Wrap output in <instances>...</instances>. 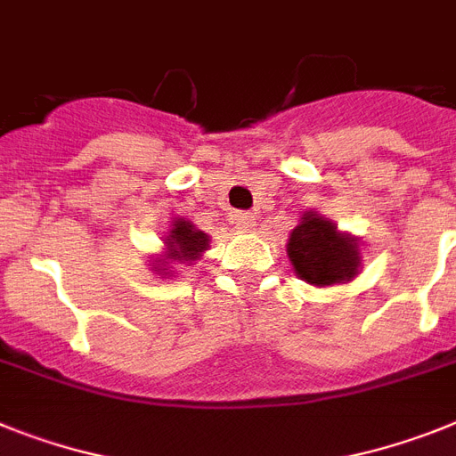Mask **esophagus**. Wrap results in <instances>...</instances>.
Segmentation results:
<instances>
[{
	"label": "esophagus",
	"instance_id": "esophagus-1",
	"mask_svg": "<svg viewBox=\"0 0 456 456\" xmlns=\"http://www.w3.org/2000/svg\"><path fill=\"white\" fill-rule=\"evenodd\" d=\"M234 224L240 229V232H250L255 227V216L248 213V210H239L234 216Z\"/></svg>",
	"mask_w": 456,
	"mask_h": 456
}]
</instances>
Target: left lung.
Listing matches in <instances>:
<instances>
[{
	"label": "left lung",
	"instance_id": "obj_1",
	"mask_svg": "<svg viewBox=\"0 0 456 456\" xmlns=\"http://www.w3.org/2000/svg\"><path fill=\"white\" fill-rule=\"evenodd\" d=\"M294 271L311 285H334L357 273V243L338 234L324 217L305 216L287 243Z\"/></svg>",
	"mask_w": 456,
	"mask_h": 456
}]
</instances>
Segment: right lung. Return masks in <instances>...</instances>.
<instances>
[{"mask_svg": "<svg viewBox=\"0 0 456 456\" xmlns=\"http://www.w3.org/2000/svg\"><path fill=\"white\" fill-rule=\"evenodd\" d=\"M167 243H169V259L192 262L208 248V236L194 229L190 222L175 220L171 234L167 236Z\"/></svg>", "mask_w": 456, "mask_h": 456, "instance_id": "obj_1", "label": "right lung"}]
</instances>
